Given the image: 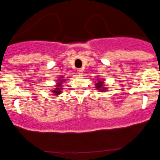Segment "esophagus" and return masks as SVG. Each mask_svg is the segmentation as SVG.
<instances>
[{
	"mask_svg": "<svg viewBox=\"0 0 160 160\" xmlns=\"http://www.w3.org/2000/svg\"><path fill=\"white\" fill-rule=\"evenodd\" d=\"M77 73H78V75H83V70L82 69H77Z\"/></svg>",
	"mask_w": 160,
	"mask_h": 160,
	"instance_id": "esophagus-1",
	"label": "esophagus"
}]
</instances>
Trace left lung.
<instances>
[{
    "instance_id": "8db88e82",
    "label": "left lung",
    "mask_w": 160,
    "mask_h": 160,
    "mask_svg": "<svg viewBox=\"0 0 160 160\" xmlns=\"http://www.w3.org/2000/svg\"><path fill=\"white\" fill-rule=\"evenodd\" d=\"M104 85V83L102 82V81H98V82L96 84V88L97 89V90H99V91H106V90H105L106 87H103Z\"/></svg>"
}]
</instances>
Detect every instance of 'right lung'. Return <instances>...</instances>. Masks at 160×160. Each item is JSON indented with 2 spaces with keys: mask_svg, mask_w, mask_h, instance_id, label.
<instances>
[{
  "mask_svg": "<svg viewBox=\"0 0 160 160\" xmlns=\"http://www.w3.org/2000/svg\"><path fill=\"white\" fill-rule=\"evenodd\" d=\"M61 83H62V80H60L59 83H58V85H56L57 88L53 91V93H54L55 95H58V94L61 93V90H62V88H61Z\"/></svg>",
  "mask_w": 160,
  "mask_h": 160,
  "instance_id": "right-lung-1",
  "label": "right lung"
}]
</instances>
